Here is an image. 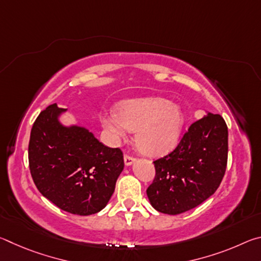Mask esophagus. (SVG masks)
Here are the masks:
<instances>
[{"label": "esophagus", "mask_w": 261, "mask_h": 261, "mask_svg": "<svg viewBox=\"0 0 261 261\" xmlns=\"http://www.w3.org/2000/svg\"><path fill=\"white\" fill-rule=\"evenodd\" d=\"M135 161H136V159H135V158L129 156V155H124V163H125V166H126V167H129V166H131V165H134Z\"/></svg>", "instance_id": "obj_1"}]
</instances>
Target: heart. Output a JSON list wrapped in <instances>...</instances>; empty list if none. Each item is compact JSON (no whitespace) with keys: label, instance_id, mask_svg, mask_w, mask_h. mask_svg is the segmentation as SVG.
<instances>
[{"label":"heart","instance_id":"heart-1","mask_svg":"<svg viewBox=\"0 0 261 261\" xmlns=\"http://www.w3.org/2000/svg\"><path fill=\"white\" fill-rule=\"evenodd\" d=\"M100 122L115 140L124 138L126 130L136 131V146L146 155L158 156L177 143L184 117L176 105L163 98L148 96L122 101L116 113L102 114Z\"/></svg>","mask_w":261,"mask_h":261}]
</instances>
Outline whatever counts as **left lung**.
Returning a JSON list of instances; mask_svg holds the SVG:
<instances>
[{"mask_svg":"<svg viewBox=\"0 0 261 261\" xmlns=\"http://www.w3.org/2000/svg\"><path fill=\"white\" fill-rule=\"evenodd\" d=\"M228 127L218 114L205 112L173 152L154 161L155 177L146 190L158 212L177 215L213 194L226 173Z\"/></svg>","mask_w":261,"mask_h":261,"instance_id":"1","label":"left lung"}]
</instances>
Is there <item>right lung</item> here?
Returning a JSON list of instances; mask_svg holds the SVG:
<instances>
[{
	"instance_id": "right-lung-1",
	"label": "right lung",
	"mask_w": 261,
	"mask_h": 261,
	"mask_svg": "<svg viewBox=\"0 0 261 261\" xmlns=\"http://www.w3.org/2000/svg\"><path fill=\"white\" fill-rule=\"evenodd\" d=\"M67 109L48 106L31 130L30 170L35 187L61 210L91 215L103 210L124 168L120 148H110L85 126L64 124Z\"/></svg>"
}]
</instances>
